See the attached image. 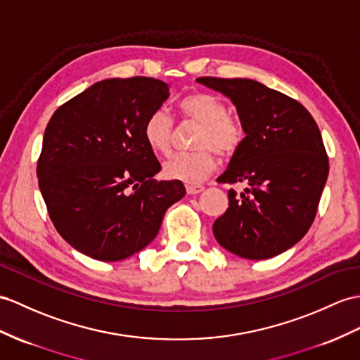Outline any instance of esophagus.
Masks as SVG:
<instances>
[{"mask_svg": "<svg viewBox=\"0 0 360 360\" xmlns=\"http://www.w3.org/2000/svg\"><path fill=\"white\" fill-rule=\"evenodd\" d=\"M205 188L201 185H186V192L189 195H195V194H200L201 191H203Z\"/></svg>", "mask_w": 360, "mask_h": 360, "instance_id": "esophagus-1", "label": "esophagus"}]
</instances>
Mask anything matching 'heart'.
Wrapping results in <instances>:
<instances>
[{"label":"heart","mask_w":360,"mask_h":360,"mask_svg":"<svg viewBox=\"0 0 360 360\" xmlns=\"http://www.w3.org/2000/svg\"><path fill=\"white\" fill-rule=\"evenodd\" d=\"M183 117L195 122L200 129L192 146L195 151L175 154L163 165V174L171 180L198 183L215 169L217 155L231 157L246 139V127L229 114V108L218 96L195 91L179 102ZM143 139L151 151L168 154L172 140V120L166 110L153 111L143 124Z\"/></svg>","instance_id":"obj_1"}]
</instances>
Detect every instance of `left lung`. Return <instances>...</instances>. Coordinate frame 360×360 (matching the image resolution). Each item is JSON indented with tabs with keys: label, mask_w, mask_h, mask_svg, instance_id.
<instances>
[{
	"label": "left lung",
	"mask_w": 360,
	"mask_h": 360,
	"mask_svg": "<svg viewBox=\"0 0 360 360\" xmlns=\"http://www.w3.org/2000/svg\"><path fill=\"white\" fill-rule=\"evenodd\" d=\"M223 93L238 111L246 139L220 177L244 183L214 223L224 249L248 259L285 252L309 232L328 177V155L311 114L288 96L252 79L198 77Z\"/></svg>",
	"instance_id": "left-lung-1"
}]
</instances>
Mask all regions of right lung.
Wrapping results in <instances>:
<instances>
[{
	"label": "right lung",
	"instance_id": "right-lung-1",
	"mask_svg": "<svg viewBox=\"0 0 360 360\" xmlns=\"http://www.w3.org/2000/svg\"><path fill=\"white\" fill-rule=\"evenodd\" d=\"M154 77L105 79L75 96L49 120L38 185L59 235L84 255L120 261L159 233L163 215L185 197L143 139L148 116L168 99Z\"/></svg>",
	"mask_w": 360,
	"mask_h": 360
}]
</instances>
